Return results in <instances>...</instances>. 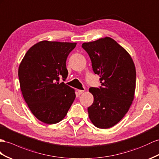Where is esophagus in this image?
Masks as SVG:
<instances>
[{"label": "esophagus", "mask_w": 159, "mask_h": 159, "mask_svg": "<svg viewBox=\"0 0 159 159\" xmlns=\"http://www.w3.org/2000/svg\"><path fill=\"white\" fill-rule=\"evenodd\" d=\"M84 92V90H79L78 91V93L79 95H81V94H83V93Z\"/></svg>", "instance_id": "esophagus-1"}]
</instances>
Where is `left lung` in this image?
<instances>
[{
	"label": "left lung",
	"mask_w": 159,
	"mask_h": 159,
	"mask_svg": "<svg viewBox=\"0 0 159 159\" xmlns=\"http://www.w3.org/2000/svg\"><path fill=\"white\" fill-rule=\"evenodd\" d=\"M92 68L99 75L102 87L89 89L94 101L89 117L96 127L107 129L117 124L131 106L136 90V68L131 56L109 38L83 43Z\"/></svg>",
	"instance_id": "1"
}]
</instances>
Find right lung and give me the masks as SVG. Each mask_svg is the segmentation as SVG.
Returning a JSON list of instances; mask_svg holds the SVG:
<instances>
[{"label": "right lung", "mask_w": 159, "mask_h": 159, "mask_svg": "<svg viewBox=\"0 0 159 159\" xmlns=\"http://www.w3.org/2000/svg\"><path fill=\"white\" fill-rule=\"evenodd\" d=\"M76 43L43 40L31 46L19 64L22 95L34 116L48 124L66 116L76 97L74 89L59 83L68 76L66 61Z\"/></svg>", "instance_id": "obj_1"}]
</instances>
